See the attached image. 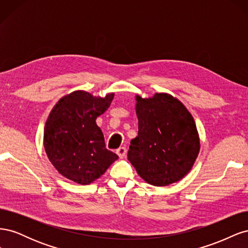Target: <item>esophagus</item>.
Masks as SVG:
<instances>
[{
    "label": "esophagus",
    "instance_id": "34e87169",
    "mask_svg": "<svg viewBox=\"0 0 248 248\" xmlns=\"http://www.w3.org/2000/svg\"><path fill=\"white\" fill-rule=\"evenodd\" d=\"M117 154L119 155L120 158H124L127 153V149L125 147H120L119 149H117Z\"/></svg>",
    "mask_w": 248,
    "mask_h": 248
}]
</instances>
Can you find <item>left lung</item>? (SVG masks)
<instances>
[{"label":"left lung","instance_id":"8db88e82","mask_svg":"<svg viewBox=\"0 0 248 248\" xmlns=\"http://www.w3.org/2000/svg\"><path fill=\"white\" fill-rule=\"evenodd\" d=\"M139 132L131 140L128 160L139 176L154 186L183 179L200 153L196 122L184 104L168 93L136 96Z\"/></svg>","mask_w":248,"mask_h":248}]
</instances>
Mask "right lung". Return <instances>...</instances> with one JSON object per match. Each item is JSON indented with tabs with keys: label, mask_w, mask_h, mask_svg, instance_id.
Segmentation results:
<instances>
[{
	"label": "right lung",
	"mask_w": 248,
	"mask_h": 248,
	"mask_svg": "<svg viewBox=\"0 0 248 248\" xmlns=\"http://www.w3.org/2000/svg\"><path fill=\"white\" fill-rule=\"evenodd\" d=\"M78 90L52 108L44 126L43 146L49 161L63 177L88 185L100 178L119 157L106 148L96 119L114 99Z\"/></svg>",
	"instance_id": "obj_1"
}]
</instances>
